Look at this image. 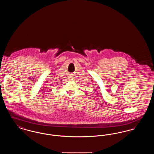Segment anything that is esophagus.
Masks as SVG:
<instances>
[{"instance_id":"esophagus-1","label":"esophagus","mask_w":154,"mask_h":154,"mask_svg":"<svg viewBox=\"0 0 154 154\" xmlns=\"http://www.w3.org/2000/svg\"><path fill=\"white\" fill-rule=\"evenodd\" d=\"M73 74H70L69 75V76H68L69 79L70 80H73Z\"/></svg>"}]
</instances>
